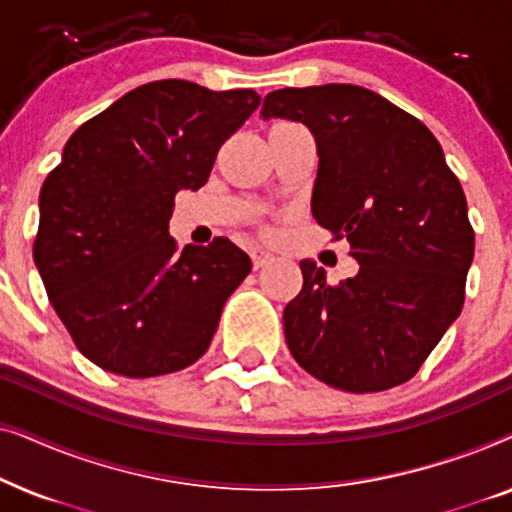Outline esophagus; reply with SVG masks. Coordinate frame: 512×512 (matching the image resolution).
<instances>
[{
    "instance_id": "obj_1",
    "label": "esophagus",
    "mask_w": 512,
    "mask_h": 512,
    "mask_svg": "<svg viewBox=\"0 0 512 512\" xmlns=\"http://www.w3.org/2000/svg\"><path fill=\"white\" fill-rule=\"evenodd\" d=\"M251 261H254V270H261L268 268V265L275 261V256L265 254V251H254V254H251Z\"/></svg>"
}]
</instances>
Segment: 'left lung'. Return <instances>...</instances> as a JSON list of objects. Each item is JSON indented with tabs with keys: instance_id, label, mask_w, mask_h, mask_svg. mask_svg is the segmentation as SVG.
<instances>
[{
	"instance_id": "left-lung-1",
	"label": "left lung",
	"mask_w": 512,
	"mask_h": 512,
	"mask_svg": "<svg viewBox=\"0 0 512 512\" xmlns=\"http://www.w3.org/2000/svg\"><path fill=\"white\" fill-rule=\"evenodd\" d=\"M261 116L310 128L319 153L312 216L359 261V275L340 284L300 261L303 289L284 307L289 352L352 394L408 382L464 307L475 247L464 188L438 139L352 83L272 90Z\"/></svg>"
}]
</instances>
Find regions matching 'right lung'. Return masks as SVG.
I'll use <instances>...</instances> for the list:
<instances>
[{"mask_svg": "<svg viewBox=\"0 0 512 512\" xmlns=\"http://www.w3.org/2000/svg\"><path fill=\"white\" fill-rule=\"evenodd\" d=\"M258 102L251 88L153 81L67 139L41 186L32 254L53 310L95 366L144 380L207 352L251 261L228 237L179 249L174 195L207 184Z\"/></svg>", "mask_w": 512, "mask_h": 512, "instance_id": "add662e5", "label": "right lung"}]
</instances>
